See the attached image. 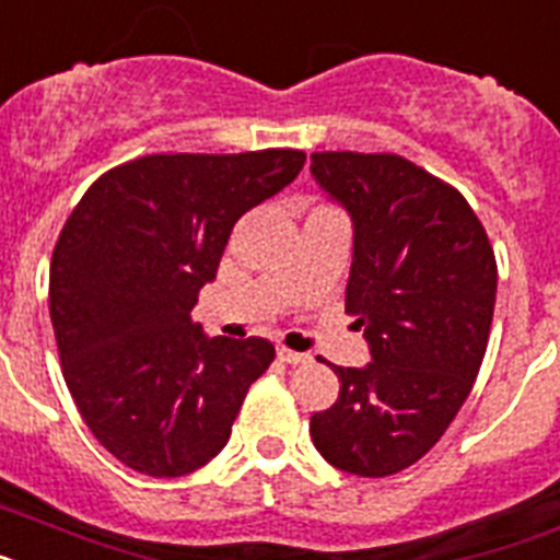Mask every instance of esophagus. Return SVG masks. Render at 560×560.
<instances>
[{
	"label": "esophagus",
	"mask_w": 560,
	"mask_h": 560,
	"mask_svg": "<svg viewBox=\"0 0 560 560\" xmlns=\"http://www.w3.org/2000/svg\"><path fill=\"white\" fill-rule=\"evenodd\" d=\"M276 355H279V361H284V364H307V361H310V355H304V352L288 350V347H279V350H276Z\"/></svg>",
	"instance_id": "1"
}]
</instances>
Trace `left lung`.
Here are the masks:
<instances>
[{
    "label": "left lung",
    "mask_w": 560,
    "mask_h": 560,
    "mask_svg": "<svg viewBox=\"0 0 560 560\" xmlns=\"http://www.w3.org/2000/svg\"><path fill=\"white\" fill-rule=\"evenodd\" d=\"M310 173L352 219L345 307L368 368H336L338 398L310 418L332 467L384 478L435 447L481 370L498 267L462 192L396 153L327 150Z\"/></svg>",
    "instance_id": "left-lung-1"
}]
</instances>
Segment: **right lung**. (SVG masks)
<instances>
[{
	"instance_id": "obj_1",
	"label": "right lung",
	"mask_w": 560,
	"mask_h": 560,
	"mask_svg": "<svg viewBox=\"0 0 560 560\" xmlns=\"http://www.w3.org/2000/svg\"><path fill=\"white\" fill-rule=\"evenodd\" d=\"M302 150L153 153L98 176L50 258V322L70 396L96 441L153 478L228 444L267 338H208L190 318L230 230L299 176Z\"/></svg>"
}]
</instances>
